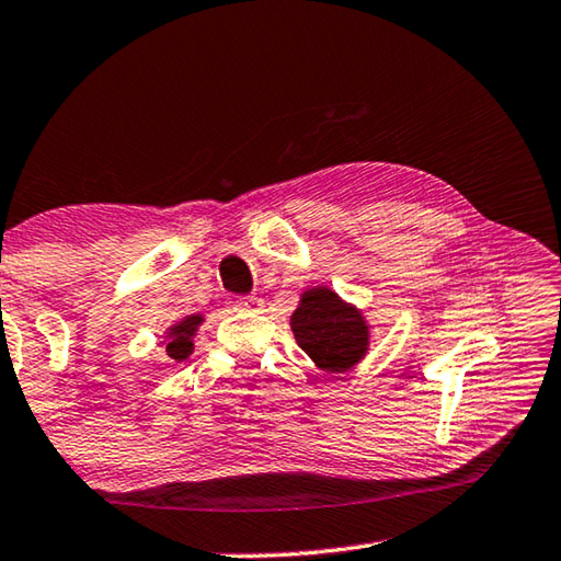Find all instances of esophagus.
Masks as SVG:
<instances>
[{"instance_id":"obj_1","label":"esophagus","mask_w":561,"mask_h":561,"mask_svg":"<svg viewBox=\"0 0 561 561\" xmlns=\"http://www.w3.org/2000/svg\"><path fill=\"white\" fill-rule=\"evenodd\" d=\"M264 307V301L257 297H240L236 299V309L238 311H248V313H260Z\"/></svg>"}]
</instances>
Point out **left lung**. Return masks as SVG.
Here are the masks:
<instances>
[{"label": "left lung", "instance_id": "8db88e82", "mask_svg": "<svg viewBox=\"0 0 561 561\" xmlns=\"http://www.w3.org/2000/svg\"><path fill=\"white\" fill-rule=\"evenodd\" d=\"M289 325L299 348L323 373H348L368 353L370 325L363 311L329 287L304 291Z\"/></svg>", "mask_w": 561, "mask_h": 561}]
</instances>
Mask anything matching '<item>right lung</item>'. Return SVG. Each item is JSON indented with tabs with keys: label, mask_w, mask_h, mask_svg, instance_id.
<instances>
[{
	"label": "right lung",
	"mask_w": 561,
	"mask_h": 561,
	"mask_svg": "<svg viewBox=\"0 0 561 561\" xmlns=\"http://www.w3.org/2000/svg\"><path fill=\"white\" fill-rule=\"evenodd\" d=\"M201 323H203V316L191 313V316H183V319L171 325V329H167L164 343H167V355L171 360L181 363L193 353V335H196Z\"/></svg>",
	"instance_id": "right-lung-1"
}]
</instances>
